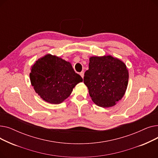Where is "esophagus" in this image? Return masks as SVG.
Here are the masks:
<instances>
[{"instance_id": "esophagus-1", "label": "esophagus", "mask_w": 158, "mask_h": 158, "mask_svg": "<svg viewBox=\"0 0 158 158\" xmlns=\"http://www.w3.org/2000/svg\"><path fill=\"white\" fill-rule=\"evenodd\" d=\"M80 76L82 77V78H84V72H80Z\"/></svg>"}]
</instances>
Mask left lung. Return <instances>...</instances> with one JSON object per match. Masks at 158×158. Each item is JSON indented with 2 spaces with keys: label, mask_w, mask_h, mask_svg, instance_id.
<instances>
[{
  "label": "left lung",
  "mask_w": 158,
  "mask_h": 158,
  "mask_svg": "<svg viewBox=\"0 0 158 158\" xmlns=\"http://www.w3.org/2000/svg\"><path fill=\"white\" fill-rule=\"evenodd\" d=\"M128 79L127 66L118 58L110 55L89 57L84 83L96 105L102 107L114 106L125 94Z\"/></svg>",
  "instance_id": "left-lung-1"
}]
</instances>
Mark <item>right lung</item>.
<instances>
[{"label":"right lung","mask_w":158,"mask_h":158,"mask_svg":"<svg viewBox=\"0 0 158 158\" xmlns=\"http://www.w3.org/2000/svg\"><path fill=\"white\" fill-rule=\"evenodd\" d=\"M31 85L45 102L58 104L67 98L82 78L75 72L70 62L47 54L32 65Z\"/></svg>","instance_id":"right-lung-1"}]
</instances>
